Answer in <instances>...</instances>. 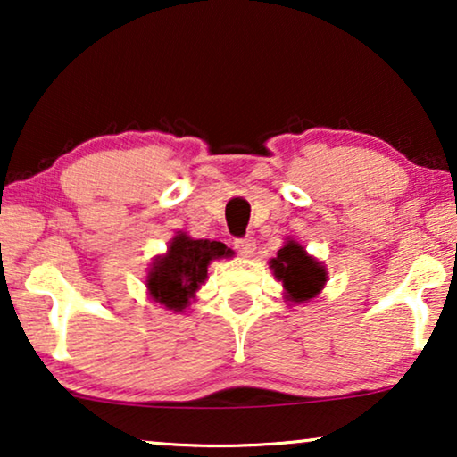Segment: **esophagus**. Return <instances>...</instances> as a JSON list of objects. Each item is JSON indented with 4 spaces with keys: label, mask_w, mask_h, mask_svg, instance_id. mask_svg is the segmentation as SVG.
<instances>
[{
    "label": "esophagus",
    "mask_w": 457,
    "mask_h": 457,
    "mask_svg": "<svg viewBox=\"0 0 457 457\" xmlns=\"http://www.w3.org/2000/svg\"><path fill=\"white\" fill-rule=\"evenodd\" d=\"M235 249L243 255V258H252L253 252H255V239H253V237H245V239H237L235 241Z\"/></svg>",
    "instance_id": "obj_1"
}]
</instances>
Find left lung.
I'll list each match as a JSON object with an SVG mask.
<instances>
[{
	"mask_svg": "<svg viewBox=\"0 0 457 457\" xmlns=\"http://www.w3.org/2000/svg\"><path fill=\"white\" fill-rule=\"evenodd\" d=\"M274 278L283 283L287 303H305L314 299L324 289L328 272L324 262L305 252V247L295 239H287L277 252V258L268 262Z\"/></svg>",
	"mask_w": 457,
	"mask_h": 457,
	"instance_id": "8db88e82",
	"label": "left lung"
}]
</instances>
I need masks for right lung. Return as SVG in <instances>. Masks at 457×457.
Segmentation results:
<instances>
[{
    "label": "right lung",
    "instance_id": "obj_1",
    "mask_svg": "<svg viewBox=\"0 0 457 457\" xmlns=\"http://www.w3.org/2000/svg\"><path fill=\"white\" fill-rule=\"evenodd\" d=\"M233 255V249L220 241L193 239L179 230L168 243L166 253L155 255L149 266L145 277L147 295L174 314L185 312L197 299V291L208 278L212 262Z\"/></svg>",
    "mask_w": 457,
    "mask_h": 457
}]
</instances>
